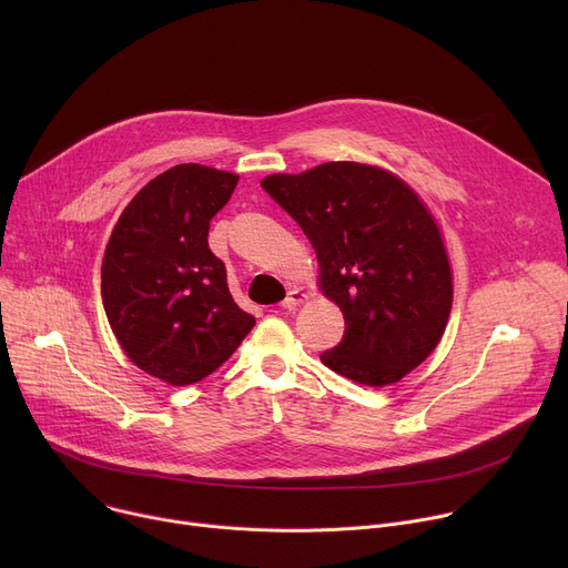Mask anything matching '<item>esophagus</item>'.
I'll list each match as a JSON object with an SVG mask.
<instances>
[{
    "instance_id": "esophagus-1",
    "label": "esophagus",
    "mask_w": 568,
    "mask_h": 568,
    "mask_svg": "<svg viewBox=\"0 0 568 568\" xmlns=\"http://www.w3.org/2000/svg\"><path fill=\"white\" fill-rule=\"evenodd\" d=\"M305 298H307V292H303L301 287H292V290L287 292L285 301H283V307H285V310H296Z\"/></svg>"
}]
</instances>
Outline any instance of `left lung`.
I'll return each mask as SVG.
<instances>
[{"mask_svg":"<svg viewBox=\"0 0 568 568\" xmlns=\"http://www.w3.org/2000/svg\"><path fill=\"white\" fill-rule=\"evenodd\" d=\"M261 186L298 222L318 263V290L339 305L346 333L323 353L331 371L388 386L440 344L454 301L443 231L402 178L359 161H328Z\"/></svg>","mask_w":568,"mask_h":568,"instance_id":"obj_1","label":"left lung"}]
</instances>
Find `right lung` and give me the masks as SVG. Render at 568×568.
<instances>
[{"instance_id": "obj_1", "label": "right lung", "mask_w": 568, "mask_h": 568, "mask_svg": "<svg viewBox=\"0 0 568 568\" xmlns=\"http://www.w3.org/2000/svg\"><path fill=\"white\" fill-rule=\"evenodd\" d=\"M237 180L211 166H173L132 197L108 242L101 296L110 328L134 366L171 386L211 375L256 326L206 240Z\"/></svg>"}]
</instances>
